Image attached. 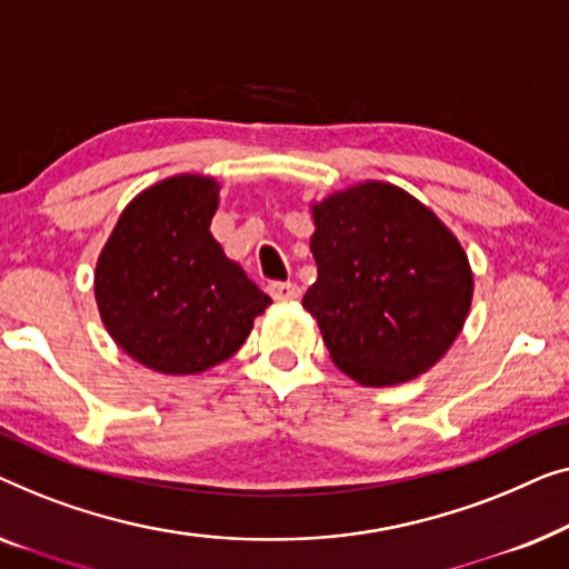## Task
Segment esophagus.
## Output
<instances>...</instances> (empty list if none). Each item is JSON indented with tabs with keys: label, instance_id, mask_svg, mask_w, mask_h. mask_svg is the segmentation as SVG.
<instances>
[{
	"label": "esophagus",
	"instance_id": "1",
	"mask_svg": "<svg viewBox=\"0 0 569 569\" xmlns=\"http://www.w3.org/2000/svg\"><path fill=\"white\" fill-rule=\"evenodd\" d=\"M268 293L273 296L276 301H296L301 296V288L296 286V283H291V281H286V283L276 281V283L268 286Z\"/></svg>",
	"mask_w": 569,
	"mask_h": 569
}]
</instances>
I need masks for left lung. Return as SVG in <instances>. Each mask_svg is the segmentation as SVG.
<instances>
[{
    "instance_id": "1",
    "label": "left lung",
    "mask_w": 569,
    "mask_h": 569,
    "mask_svg": "<svg viewBox=\"0 0 569 569\" xmlns=\"http://www.w3.org/2000/svg\"><path fill=\"white\" fill-rule=\"evenodd\" d=\"M317 281L303 309L330 358L366 387H391L441 358L471 303L461 244L433 211L387 182H363L315 206Z\"/></svg>"
}]
</instances>
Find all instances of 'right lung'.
Here are the masks:
<instances>
[{"label": "right lung", "instance_id": "right-lung-1", "mask_svg": "<svg viewBox=\"0 0 569 569\" xmlns=\"http://www.w3.org/2000/svg\"><path fill=\"white\" fill-rule=\"evenodd\" d=\"M219 186L180 174L128 203L94 273L108 332L162 373H201L234 356L268 309L244 270L211 237Z\"/></svg>", "mask_w": 569, "mask_h": 569}]
</instances>
